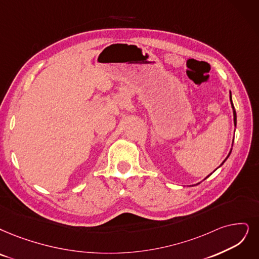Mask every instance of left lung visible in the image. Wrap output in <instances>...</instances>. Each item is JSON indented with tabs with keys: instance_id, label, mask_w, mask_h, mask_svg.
<instances>
[{
	"instance_id": "obj_1",
	"label": "left lung",
	"mask_w": 259,
	"mask_h": 259,
	"mask_svg": "<svg viewBox=\"0 0 259 259\" xmlns=\"http://www.w3.org/2000/svg\"><path fill=\"white\" fill-rule=\"evenodd\" d=\"M230 100H231V102H232V96H230ZM232 107H233V110H234V123H235V126H236V123H237V116H236V110H235V108H234L233 102H232ZM231 152H232V151H231ZM231 152H230V154H231ZM230 154H229V156H230ZM229 156H227V157L225 158V160H226L227 158H229ZM225 160H224V161H225ZM224 161L221 163V165L224 163ZM208 177H209V175H208ZM208 177H207V178H208ZM207 178H206V179H207ZM206 179H205V180H206Z\"/></svg>"
}]
</instances>
